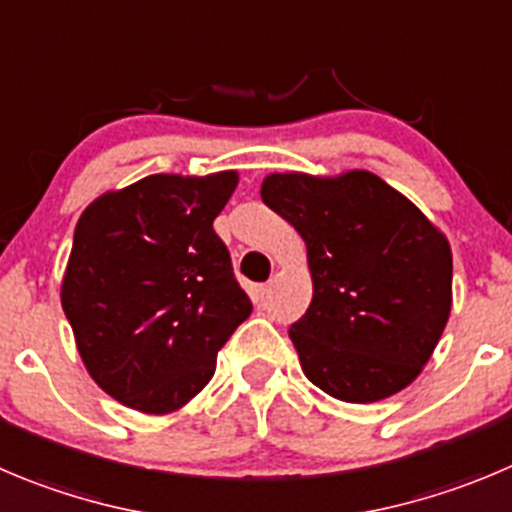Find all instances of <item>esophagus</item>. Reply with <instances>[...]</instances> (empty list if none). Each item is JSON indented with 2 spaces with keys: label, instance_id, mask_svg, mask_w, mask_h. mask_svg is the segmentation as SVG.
Listing matches in <instances>:
<instances>
[{
  "label": "esophagus",
  "instance_id": "esophagus-1",
  "mask_svg": "<svg viewBox=\"0 0 512 512\" xmlns=\"http://www.w3.org/2000/svg\"><path fill=\"white\" fill-rule=\"evenodd\" d=\"M269 296H271V286H269V284L261 286V289H259V304H261V306L269 304Z\"/></svg>",
  "mask_w": 512,
  "mask_h": 512
}]
</instances>
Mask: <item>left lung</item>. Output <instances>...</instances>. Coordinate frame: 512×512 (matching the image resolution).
Returning a JSON list of instances; mask_svg holds the SVG:
<instances>
[{
  "mask_svg": "<svg viewBox=\"0 0 512 512\" xmlns=\"http://www.w3.org/2000/svg\"><path fill=\"white\" fill-rule=\"evenodd\" d=\"M261 198L306 241L314 296L289 337L309 382L357 405L405 389L450 316L447 238L367 170L274 173Z\"/></svg>",
  "mask_w": 512,
  "mask_h": 512,
  "instance_id": "obj_1",
  "label": "left lung"
}]
</instances>
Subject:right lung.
I'll use <instances>...</instances> for the list:
<instances>
[{
  "mask_svg": "<svg viewBox=\"0 0 512 512\" xmlns=\"http://www.w3.org/2000/svg\"><path fill=\"white\" fill-rule=\"evenodd\" d=\"M236 183L233 170L148 175L77 221L62 309L90 377L133 410L165 415L196 397L251 314L213 231Z\"/></svg>",
  "mask_w": 512,
  "mask_h": 512,
  "instance_id": "1",
  "label": "right lung"
}]
</instances>
